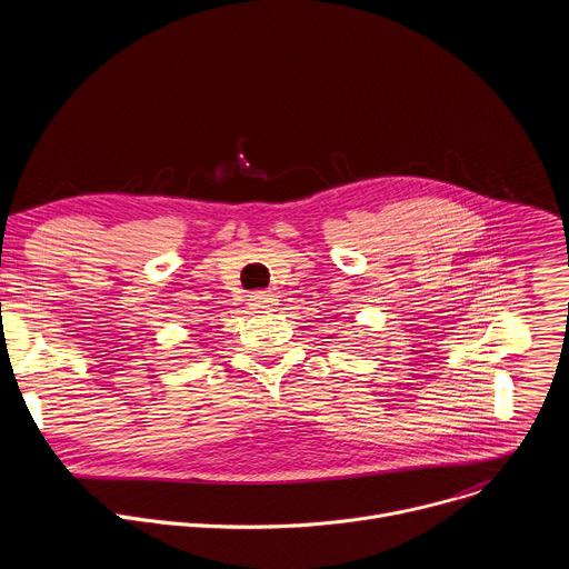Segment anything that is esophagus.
<instances>
[{"label":"esophagus","mask_w":569,"mask_h":569,"mask_svg":"<svg viewBox=\"0 0 569 569\" xmlns=\"http://www.w3.org/2000/svg\"><path fill=\"white\" fill-rule=\"evenodd\" d=\"M248 306H250L254 312H272L274 306H277V299H274V295H270V292H254V295H250Z\"/></svg>","instance_id":"obj_1"}]
</instances>
